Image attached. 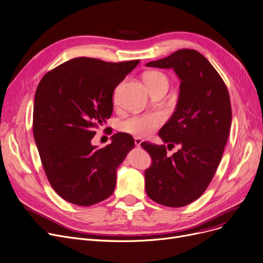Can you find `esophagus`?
Returning a JSON list of instances; mask_svg holds the SVG:
<instances>
[{
  "instance_id": "1",
  "label": "esophagus",
  "mask_w": 263,
  "mask_h": 263,
  "mask_svg": "<svg viewBox=\"0 0 263 263\" xmlns=\"http://www.w3.org/2000/svg\"><path fill=\"white\" fill-rule=\"evenodd\" d=\"M141 143H142V139H141V138H135V144H136V146H140Z\"/></svg>"
}]
</instances>
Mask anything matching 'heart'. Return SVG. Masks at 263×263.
<instances>
[{"label": "heart", "mask_w": 263, "mask_h": 263, "mask_svg": "<svg viewBox=\"0 0 263 263\" xmlns=\"http://www.w3.org/2000/svg\"><path fill=\"white\" fill-rule=\"evenodd\" d=\"M144 81L151 92L161 86L168 87L167 77L160 71H149L145 73ZM162 122V116L159 114H148L133 116L120 123V129L136 137H146Z\"/></svg>", "instance_id": "obj_1"}]
</instances>
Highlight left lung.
Segmentation results:
<instances>
[{
  "mask_svg": "<svg viewBox=\"0 0 263 263\" xmlns=\"http://www.w3.org/2000/svg\"><path fill=\"white\" fill-rule=\"evenodd\" d=\"M148 67L172 68L180 80L176 109L159 130L165 145L142 142L152 158L145 171L147 196L159 204L181 208L205 192L219 166L232 123L228 88L208 59L194 49H179L148 62Z\"/></svg>",
  "mask_w": 263,
  "mask_h": 263,
  "instance_id": "left-lung-1",
  "label": "left lung"
}]
</instances>
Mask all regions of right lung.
Segmentation results:
<instances>
[{
  "label": "right lung",
  "mask_w": 263,
  "mask_h": 263,
  "mask_svg": "<svg viewBox=\"0 0 263 263\" xmlns=\"http://www.w3.org/2000/svg\"><path fill=\"white\" fill-rule=\"evenodd\" d=\"M139 62L80 57L40 81L33 105L34 141L50 185L72 204L89 206L108 198L117 168L135 147L125 133L114 134L103 148L93 146L91 139L112 114L115 88Z\"/></svg>",
  "instance_id": "obj_1"
}]
</instances>
